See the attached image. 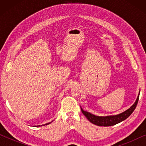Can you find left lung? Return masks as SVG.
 Returning a JSON list of instances; mask_svg holds the SVG:
<instances>
[{
	"mask_svg": "<svg viewBox=\"0 0 146 146\" xmlns=\"http://www.w3.org/2000/svg\"><path fill=\"white\" fill-rule=\"evenodd\" d=\"M139 96V93L138 96H137V98L135 103L129 109H127V110L117 115H107V116H98V115H95L92 114V113L83 110L82 108L81 111L83 113V114L85 115L86 117L91 123H94V124L98 125V126H111V125H114L117 124V123L121 122V121L125 120V119H127L132 113L133 111L135 109V108H136L137 102H138Z\"/></svg>",
	"mask_w": 146,
	"mask_h": 146,
	"instance_id": "left-lung-1",
	"label": "left lung"
}]
</instances>
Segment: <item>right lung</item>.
<instances>
[{"instance_id": "add662e5", "label": "right lung", "mask_w": 146, "mask_h": 146, "mask_svg": "<svg viewBox=\"0 0 146 146\" xmlns=\"http://www.w3.org/2000/svg\"><path fill=\"white\" fill-rule=\"evenodd\" d=\"M50 122H49V123H46V124H44V125H41L40 126H42V125H48V124H50ZM38 126H40V125H38Z\"/></svg>"}]
</instances>
